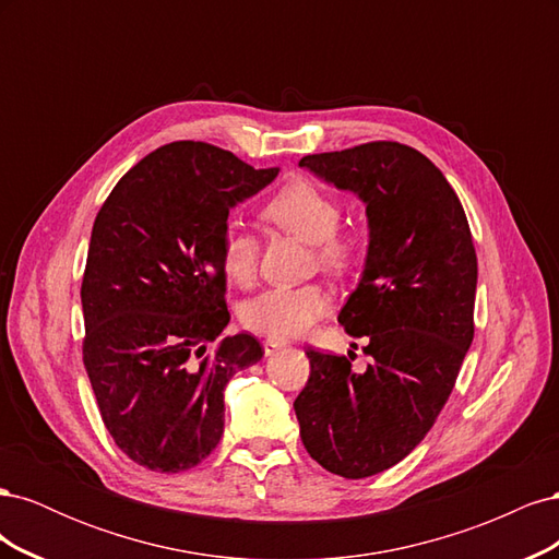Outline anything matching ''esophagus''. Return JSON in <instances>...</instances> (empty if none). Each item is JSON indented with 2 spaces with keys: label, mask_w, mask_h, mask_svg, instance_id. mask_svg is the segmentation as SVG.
<instances>
[{
  "label": "esophagus",
  "mask_w": 559,
  "mask_h": 559,
  "mask_svg": "<svg viewBox=\"0 0 559 559\" xmlns=\"http://www.w3.org/2000/svg\"><path fill=\"white\" fill-rule=\"evenodd\" d=\"M284 347H286V343H284V341H277V337H265V341H263L265 357H273L275 352H280V349H284Z\"/></svg>",
  "instance_id": "esophagus-1"
}]
</instances>
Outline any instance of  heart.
<instances>
[{
	"label": "heart",
	"mask_w": 559,
	"mask_h": 559,
	"mask_svg": "<svg viewBox=\"0 0 559 559\" xmlns=\"http://www.w3.org/2000/svg\"><path fill=\"white\" fill-rule=\"evenodd\" d=\"M263 216L270 224L312 242L319 263L326 267L343 270L352 263L354 240L335 230L341 224V202L319 183L310 179L289 181L267 200ZM257 238L240 226H228L218 247L224 275L233 284L247 286L257 277ZM331 292L319 282L277 284L245 300L240 317L247 329L286 341L308 333L331 310Z\"/></svg>",
	"instance_id": "1"
}]
</instances>
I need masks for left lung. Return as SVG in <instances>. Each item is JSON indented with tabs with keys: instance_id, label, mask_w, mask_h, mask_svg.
I'll list each match as a JSON object with an SVG mask.
<instances>
[{
	"instance_id": "left-lung-1",
	"label": "left lung",
	"mask_w": 559,
	"mask_h": 559,
	"mask_svg": "<svg viewBox=\"0 0 559 559\" xmlns=\"http://www.w3.org/2000/svg\"><path fill=\"white\" fill-rule=\"evenodd\" d=\"M298 165L366 205V265L337 321L373 361L357 373L352 357L308 349L294 411L317 464L368 478L408 456L443 411L473 341L476 249L460 198L413 146L368 142Z\"/></svg>"
}]
</instances>
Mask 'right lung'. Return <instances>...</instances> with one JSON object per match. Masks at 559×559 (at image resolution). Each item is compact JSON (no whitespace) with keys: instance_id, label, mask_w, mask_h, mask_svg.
Masks as SVG:
<instances>
[{"instance_id":"1","label":"right lung","mask_w":559,"mask_h":559,"mask_svg":"<svg viewBox=\"0 0 559 559\" xmlns=\"http://www.w3.org/2000/svg\"><path fill=\"white\" fill-rule=\"evenodd\" d=\"M277 173L173 142L128 170L97 212L81 284L83 366L114 443L148 471L210 456L228 380L263 357L249 333L218 341L230 321L218 247L228 212Z\"/></svg>"}]
</instances>
